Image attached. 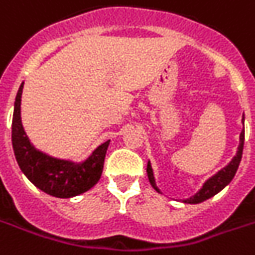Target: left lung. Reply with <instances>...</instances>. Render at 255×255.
<instances>
[{"label": "left lung", "instance_id": "8db88e82", "mask_svg": "<svg viewBox=\"0 0 255 255\" xmlns=\"http://www.w3.org/2000/svg\"><path fill=\"white\" fill-rule=\"evenodd\" d=\"M243 124H244V116H243ZM243 146H244V128L240 132V144H239V148H237V154L234 155L232 161L229 162V165H226L223 169L217 172L216 175H213L212 178L203 183L202 189L199 190L196 195L190 196L186 200H183L185 203H192V205H196V203H200V202H205L207 199H210L212 196H215L216 193H219L222 189H224L234 178L236 172L239 169V165H240V161H242L243 156ZM146 173H148V179L151 182V185L154 186V189L156 192H161L159 189L156 188V183H155L154 178V172H152V166H151V162H148L146 165Z\"/></svg>", "mask_w": 255, "mask_h": 255}]
</instances>
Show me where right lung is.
Wrapping results in <instances>:
<instances>
[{
    "instance_id": "obj_1",
    "label": "right lung",
    "mask_w": 255,
    "mask_h": 255,
    "mask_svg": "<svg viewBox=\"0 0 255 255\" xmlns=\"http://www.w3.org/2000/svg\"><path fill=\"white\" fill-rule=\"evenodd\" d=\"M22 89L23 83L19 86L13 103L12 148L16 162L23 175L36 188L55 198H73L87 192L100 179L110 141L99 145L86 161L79 163L43 154L31 144L22 127Z\"/></svg>"
}]
</instances>
